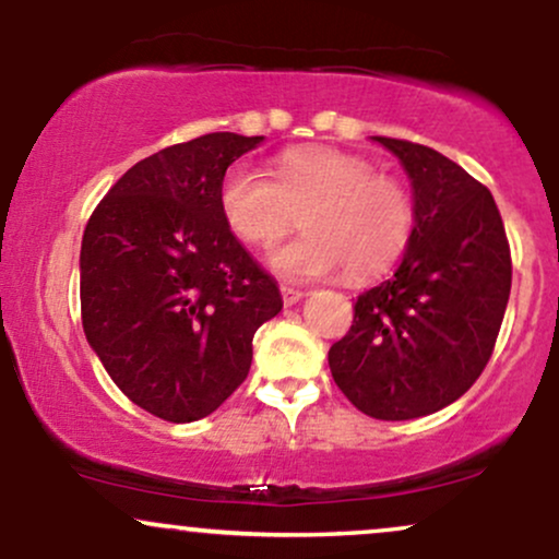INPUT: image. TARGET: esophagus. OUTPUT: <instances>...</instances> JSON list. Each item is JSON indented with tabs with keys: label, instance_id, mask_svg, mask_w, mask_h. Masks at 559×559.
<instances>
[{
	"label": "esophagus",
	"instance_id": "obj_1",
	"mask_svg": "<svg viewBox=\"0 0 559 559\" xmlns=\"http://www.w3.org/2000/svg\"><path fill=\"white\" fill-rule=\"evenodd\" d=\"M281 297H284L286 307H292V305H297L301 297H305V292H299V288H294V286H281Z\"/></svg>",
	"mask_w": 559,
	"mask_h": 559
}]
</instances>
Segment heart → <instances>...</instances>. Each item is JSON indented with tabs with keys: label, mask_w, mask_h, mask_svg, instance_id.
<instances>
[{
	"label": "heart",
	"mask_w": 559,
	"mask_h": 559,
	"mask_svg": "<svg viewBox=\"0 0 559 559\" xmlns=\"http://www.w3.org/2000/svg\"><path fill=\"white\" fill-rule=\"evenodd\" d=\"M275 178L239 163L221 183L228 228L249 247H271L301 223L307 234L275 249L271 267L292 281H312L344 267L373 278L402 258L418 223L413 191L376 173L368 159L338 150H288Z\"/></svg>",
	"instance_id": "obj_1"
}]
</instances>
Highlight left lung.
<instances>
[{"label": "left lung", "instance_id": "8db88e82", "mask_svg": "<svg viewBox=\"0 0 559 559\" xmlns=\"http://www.w3.org/2000/svg\"><path fill=\"white\" fill-rule=\"evenodd\" d=\"M376 141L407 170L418 223L394 275L357 297L329 365L360 413L413 420L460 400L484 373L510 299L512 260L484 183L431 146Z\"/></svg>", "mask_w": 559, "mask_h": 559}]
</instances>
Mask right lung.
Instances as JSON below:
<instances>
[{
    "label": "right lung",
    "instance_id": "1",
    "mask_svg": "<svg viewBox=\"0 0 559 559\" xmlns=\"http://www.w3.org/2000/svg\"><path fill=\"white\" fill-rule=\"evenodd\" d=\"M260 141L207 133L159 150L83 230V333L115 386L163 420L215 413L249 373L254 331L284 307L221 210L228 165Z\"/></svg>",
    "mask_w": 559,
    "mask_h": 559
}]
</instances>
